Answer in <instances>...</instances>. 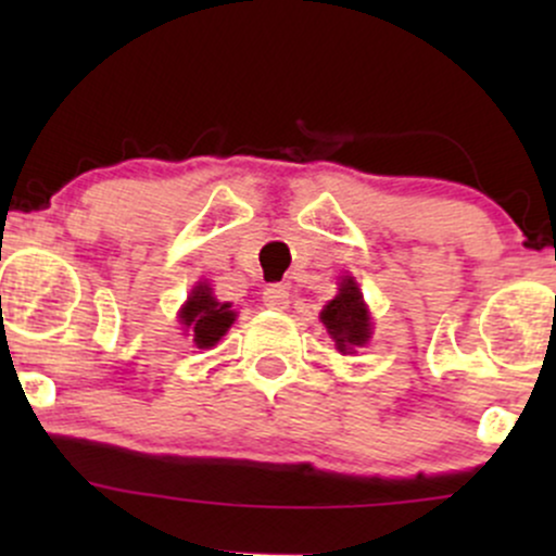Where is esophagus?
Segmentation results:
<instances>
[{
  "instance_id": "1",
  "label": "esophagus",
  "mask_w": 556,
  "mask_h": 556,
  "mask_svg": "<svg viewBox=\"0 0 556 556\" xmlns=\"http://www.w3.org/2000/svg\"><path fill=\"white\" fill-rule=\"evenodd\" d=\"M290 303V292L285 285H269L264 290V305L271 311H285Z\"/></svg>"
}]
</instances>
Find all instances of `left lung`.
Segmentation results:
<instances>
[{
  "label": "left lung",
  "mask_w": 556,
  "mask_h": 556,
  "mask_svg": "<svg viewBox=\"0 0 556 556\" xmlns=\"http://www.w3.org/2000/svg\"><path fill=\"white\" fill-rule=\"evenodd\" d=\"M321 321L342 355L355 353V348H363L371 340V314L353 277H344L337 298L324 305Z\"/></svg>",
  "instance_id": "obj_1"
}]
</instances>
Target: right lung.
<instances>
[{
	"mask_svg": "<svg viewBox=\"0 0 556 556\" xmlns=\"http://www.w3.org/2000/svg\"><path fill=\"white\" fill-rule=\"evenodd\" d=\"M229 308L232 305L219 303L212 295V287L206 282H198L180 308V321L190 331L198 348H214L235 324V316H238Z\"/></svg>",
	"mask_w": 556,
	"mask_h": 556,
	"instance_id": "obj_1",
	"label": "right lung"
}]
</instances>
